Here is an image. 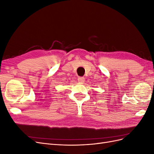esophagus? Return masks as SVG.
Listing matches in <instances>:
<instances>
[{
	"mask_svg": "<svg viewBox=\"0 0 154 154\" xmlns=\"http://www.w3.org/2000/svg\"><path fill=\"white\" fill-rule=\"evenodd\" d=\"M78 81L80 83H83L85 82V78L83 77H78Z\"/></svg>",
	"mask_w": 154,
	"mask_h": 154,
	"instance_id": "obj_1",
	"label": "esophagus"
}]
</instances>
